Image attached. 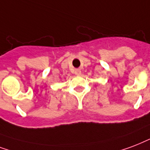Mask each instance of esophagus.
Instances as JSON below:
<instances>
[{"instance_id": "34e87169", "label": "esophagus", "mask_w": 150, "mask_h": 150, "mask_svg": "<svg viewBox=\"0 0 150 150\" xmlns=\"http://www.w3.org/2000/svg\"><path fill=\"white\" fill-rule=\"evenodd\" d=\"M75 74L76 76H81V70L80 69H75Z\"/></svg>"}]
</instances>
